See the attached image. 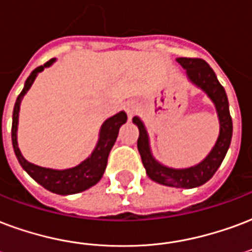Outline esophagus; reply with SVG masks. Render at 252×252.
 <instances>
[{"label":"esophagus","instance_id":"obj_1","mask_svg":"<svg viewBox=\"0 0 252 252\" xmlns=\"http://www.w3.org/2000/svg\"><path fill=\"white\" fill-rule=\"evenodd\" d=\"M125 110H126V113H127L128 118L131 119L134 117V115L137 114V110L138 107L135 103H133V102H130V103H127V105H125Z\"/></svg>","mask_w":252,"mask_h":252}]
</instances>
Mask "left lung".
<instances>
[{
  "label": "left lung",
  "mask_w": 252,
  "mask_h": 252,
  "mask_svg": "<svg viewBox=\"0 0 252 252\" xmlns=\"http://www.w3.org/2000/svg\"><path fill=\"white\" fill-rule=\"evenodd\" d=\"M177 61L186 69L187 77L199 86L202 90L207 93L213 102L215 103L218 111L219 124H220V133L218 141L211 150L206 159L196 164L194 167L183 170H175L164 167L153 158L149 147V138L145 130V126L138 117H134L133 122L139 128L138 137V151L141 154L142 163L146 169V174L154 182L164 185V186L177 187V189H192V187L202 186L203 183L210 181L213 175L217 173L219 166L227 154L232 138V119L228 109V99L224 92V88L219 83L217 75L210 65L200 58H187L181 57Z\"/></svg>",
  "instance_id": "left-lung-1"
}]
</instances>
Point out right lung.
I'll list each match as a JSON object with an SVG mask.
<instances>
[{
    "instance_id": "obj_1",
    "label": "right lung",
    "mask_w": 252,
    "mask_h": 252,
    "mask_svg": "<svg viewBox=\"0 0 252 252\" xmlns=\"http://www.w3.org/2000/svg\"><path fill=\"white\" fill-rule=\"evenodd\" d=\"M54 60L47 61L43 66H38L37 69L32 71V74L28 77L25 82V86L20 93V95L17 97L14 110H13V122H11V143L13 149L16 153V157L22 169L33 178L35 182H38L46 190L61 194V195H67V194H75L81 192L94 186L95 183L99 182L103 173H105L106 164H107V158L110 154L111 147L114 146L117 137H118L119 127L127 121V115L125 111H121L114 117H111L102 125L101 135L99 141L95 147V150L93 151L90 158L82 162L78 166H75L73 169L67 170H53L39 167L37 164H33L22 157L18 145H17V124H18V111H20V103L22 97L25 95L32 86V83L35 79V75L39 71H42L43 67H47L53 63Z\"/></svg>"
}]
</instances>
